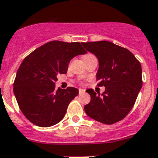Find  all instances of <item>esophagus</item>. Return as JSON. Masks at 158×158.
<instances>
[{
    "instance_id": "obj_1",
    "label": "esophagus",
    "mask_w": 158,
    "mask_h": 158,
    "mask_svg": "<svg viewBox=\"0 0 158 158\" xmlns=\"http://www.w3.org/2000/svg\"><path fill=\"white\" fill-rule=\"evenodd\" d=\"M85 91H86V90H85L84 89H79V94H83V93H85Z\"/></svg>"
}]
</instances>
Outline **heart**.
<instances>
[{
	"mask_svg": "<svg viewBox=\"0 0 158 158\" xmlns=\"http://www.w3.org/2000/svg\"><path fill=\"white\" fill-rule=\"evenodd\" d=\"M91 56H93V55H91V54H87V55H86V56H85L84 59L85 58H88V57H91Z\"/></svg>",
	"mask_w": 158,
	"mask_h": 158,
	"instance_id": "1",
	"label": "heart"
}]
</instances>
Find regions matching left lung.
<instances>
[{"instance_id":"left-lung-1","label":"left lung","mask_w":158,"mask_h":158,"mask_svg":"<svg viewBox=\"0 0 158 158\" xmlns=\"http://www.w3.org/2000/svg\"><path fill=\"white\" fill-rule=\"evenodd\" d=\"M81 44L98 59L96 80L105 87L102 95L93 89L86 90L90 101L84 106L85 112L104 124L118 123L131 110L142 89L141 64L128 49L109 41Z\"/></svg>"}]
</instances>
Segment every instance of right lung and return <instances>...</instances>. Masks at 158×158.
<instances>
[{"mask_svg":"<svg viewBox=\"0 0 158 158\" xmlns=\"http://www.w3.org/2000/svg\"><path fill=\"white\" fill-rule=\"evenodd\" d=\"M86 53L79 42L54 40L35 49L23 60L16 72L13 93L20 110L31 123L49 127L64 118L79 90H56L57 75L67 73L75 56Z\"/></svg>","mask_w":158,"mask_h":158,"instance_id":"obj_1","label":"right lung"}]
</instances>
